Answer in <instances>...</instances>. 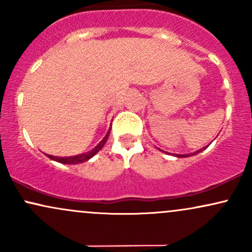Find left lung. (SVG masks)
I'll use <instances>...</instances> for the list:
<instances>
[{"instance_id":"1","label":"left lung","mask_w":252,"mask_h":252,"mask_svg":"<svg viewBox=\"0 0 252 252\" xmlns=\"http://www.w3.org/2000/svg\"><path fill=\"white\" fill-rule=\"evenodd\" d=\"M205 148H206V147H204V148H202V149H200V150H198V152L193 153V154H189V155H195V154H198V153H200V152H202V150H204ZM189 155H180V154H175V156H176V158H186V156H189Z\"/></svg>"}]
</instances>
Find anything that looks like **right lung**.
<instances>
[{"label": "right lung", "instance_id": "1", "mask_svg": "<svg viewBox=\"0 0 252 252\" xmlns=\"http://www.w3.org/2000/svg\"><path fill=\"white\" fill-rule=\"evenodd\" d=\"M109 134H110V129H109V131L106 132V135L104 136L103 140L100 141V142L98 143L97 146L94 147V149L90 150V152H88V153H85V154H79V155H74V156H68V158H59V156H53V155H48V154H46V155H47L48 158H51V160H54V161H57V162L63 163V164H77V163H83V162H85V161L90 160V158H91L92 156L96 155L97 153L99 152V150L103 148L104 144H105V142H106V140H108Z\"/></svg>", "mask_w": 252, "mask_h": 252}]
</instances>
